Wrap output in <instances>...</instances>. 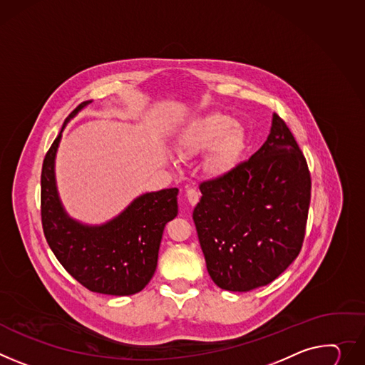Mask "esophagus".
<instances>
[{"mask_svg":"<svg viewBox=\"0 0 365 365\" xmlns=\"http://www.w3.org/2000/svg\"><path fill=\"white\" fill-rule=\"evenodd\" d=\"M186 197L190 205H196L197 201H200V192H197L195 187H187L186 189Z\"/></svg>","mask_w":365,"mask_h":365,"instance_id":"1","label":"esophagus"}]
</instances>
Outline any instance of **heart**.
<instances>
[{
	"label": "heart",
	"mask_w": 365,
	"mask_h": 365,
	"mask_svg": "<svg viewBox=\"0 0 365 365\" xmlns=\"http://www.w3.org/2000/svg\"><path fill=\"white\" fill-rule=\"evenodd\" d=\"M243 147V129L224 113H210L193 120L182 130L176 143L178 153L186 158L211 150L207 165L217 175L235 168Z\"/></svg>",
	"instance_id": "1"
}]
</instances>
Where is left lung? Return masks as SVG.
<instances>
[{"label":"left lung","mask_w":365,"mask_h":365,"mask_svg":"<svg viewBox=\"0 0 365 365\" xmlns=\"http://www.w3.org/2000/svg\"><path fill=\"white\" fill-rule=\"evenodd\" d=\"M200 189L193 222L208 274L220 288L246 292L268 285L300 253L312 179L277 113L268 140L249 160Z\"/></svg>","instance_id":"8db88e82"}]
</instances>
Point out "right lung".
<instances>
[{
    "instance_id": "right-lung-1",
    "label": "right lung",
    "mask_w": 365,
    "mask_h": 365,
    "mask_svg": "<svg viewBox=\"0 0 365 365\" xmlns=\"http://www.w3.org/2000/svg\"><path fill=\"white\" fill-rule=\"evenodd\" d=\"M91 101L65 119L45 155L41 176V215L46 242L74 279L93 292L130 295L153 278L165 224L178 215V187L148 192L118 217L101 225L71 218L63 210L55 180V155L62 130Z\"/></svg>"
}]
</instances>
